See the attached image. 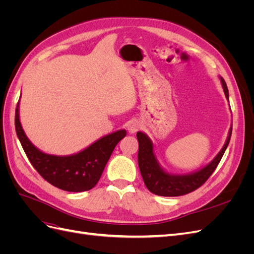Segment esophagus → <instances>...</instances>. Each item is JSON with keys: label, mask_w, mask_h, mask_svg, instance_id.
<instances>
[{"label": "esophagus", "mask_w": 254, "mask_h": 254, "mask_svg": "<svg viewBox=\"0 0 254 254\" xmlns=\"http://www.w3.org/2000/svg\"><path fill=\"white\" fill-rule=\"evenodd\" d=\"M141 127V123L137 120H131L127 124V130L130 134L135 133Z\"/></svg>", "instance_id": "34e87169"}]
</instances>
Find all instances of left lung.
<instances>
[{"mask_svg": "<svg viewBox=\"0 0 254 254\" xmlns=\"http://www.w3.org/2000/svg\"><path fill=\"white\" fill-rule=\"evenodd\" d=\"M221 87L224 89L226 98L229 101V91L225 79L219 76ZM232 133V124L229 129L227 140L222 146L220 151L215 158L202 166L199 170L189 174L177 175L166 172L159 163L155 152V145L149 139V136L142 132L137 131L136 137L139 141V153H137V163H139L140 172L146 188H147L152 194L165 197L181 196L190 193L209 179V177L213 174L215 168L224 156V153L228 147L230 137Z\"/></svg>", "mask_w": 254, "mask_h": 254, "instance_id": "obj_1", "label": "left lung"}]
</instances>
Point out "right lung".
<instances>
[{
	"mask_svg": "<svg viewBox=\"0 0 254 254\" xmlns=\"http://www.w3.org/2000/svg\"><path fill=\"white\" fill-rule=\"evenodd\" d=\"M16 132L29 162L52 186L66 191H84L93 189L104 172L117 144L126 130L106 134L84 149L68 156L43 152L29 141L20 122V101L16 109Z\"/></svg>",
	"mask_w": 254,
	"mask_h": 254,
	"instance_id": "right-lung-1",
	"label": "right lung"
}]
</instances>
